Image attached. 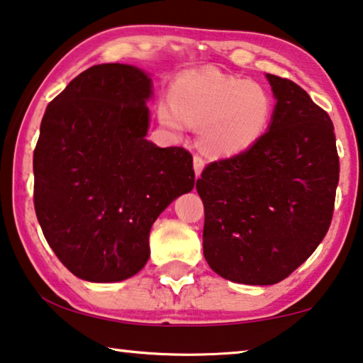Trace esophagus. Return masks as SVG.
<instances>
[{
	"label": "esophagus",
	"mask_w": 363,
	"mask_h": 363,
	"mask_svg": "<svg viewBox=\"0 0 363 363\" xmlns=\"http://www.w3.org/2000/svg\"><path fill=\"white\" fill-rule=\"evenodd\" d=\"M193 167H194V175L199 177L201 172L204 169V159L201 155H194L193 157Z\"/></svg>",
	"instance_id": "34e87169"
}]
</instances>
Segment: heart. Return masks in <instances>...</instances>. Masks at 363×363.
Instances as JSON below:
<instances>
[{
	"instance_id": "heart-1",
	"label": "heart",
	"mask_w": 363,
	"mask_h": 363,
	"mask_svg": "<svg viewBox=\"0 0 363 363\" xmlns=\"http://www.w3.org/2000/svg\"><path fill=\"white\" fill-rule=\"evenodd\" d=\"M165 128L183 133L199 126V144L213 157H233L258 144L271 126L274 99L258 81L214 68L182 72L170 87V102L157 107Z\"/></svg>"
}]
</instances>
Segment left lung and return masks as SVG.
Wrapping results in <instances>:
<instances>
[{"mask_svg": "<svg viewBox=\"0 0 363 363\" xmlns=\"http://www.w3.org/2000/svg\"><path fill=\"white\" fill-rule=\"evenodd\" d=\"M276 97L263 139L209 164L196 182L203 252L232 282L271 286L315 252L331 225L339 155L330 115L295 82L266 74Z\"/></svg>", "mask_w": 363, "mask_h": 363, "instance_id": "obj_1", "label": "left lung"}]
</instances>
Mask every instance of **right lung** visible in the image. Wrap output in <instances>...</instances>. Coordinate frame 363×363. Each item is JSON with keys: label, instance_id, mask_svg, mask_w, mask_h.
<instances>
[{"label": "right lung", "instance_id": "obj_1", "mask_svg": "<svg viewBox=\"0 0 363 363\" xmlns=\"http://www.w3.org/2000/svg\"><path fill=\"white\" fill-rule=\"evenodd\" d=\"M150 77L96 65L48 104L33 150V206L43 235L72 274L118 282L149 259V232L194 186L183 147L146 139Z\"/></svg>", "mask_w": 363, "mask_h": 363}]
</instances>
